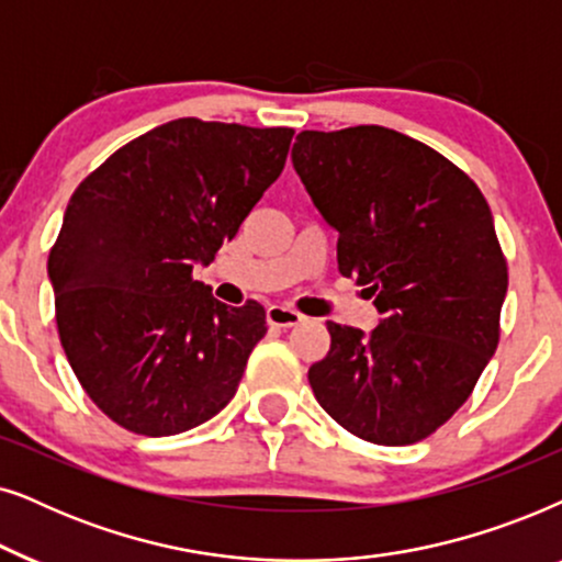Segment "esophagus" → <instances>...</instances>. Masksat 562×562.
Masks as SVG:
<instances>
[{
    "label": "esophagus",
    "instance_id": "esophagus-1",
    "mask_svg": "<svg viewBox=\"0 0 562 562\" xmlns=\"http://www.w3.org/2000/svg\"><path fill=\"white\" fill-rule=\"evenodd\" d=\"M303 321V316L293 308H285V305H269L267 308V324L277 326V328H290L297 326Z\"/></svg>",
    "mask_w": 562,
    "mask_h": 562
}]
</instances>
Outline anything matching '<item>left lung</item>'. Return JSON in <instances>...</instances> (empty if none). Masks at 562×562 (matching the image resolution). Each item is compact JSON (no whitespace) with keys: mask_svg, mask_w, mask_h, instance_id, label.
<instances>
[{"mask_svg":"<svg viewBox=\"0 0 562 562\" xmlns=\"http://www.w3.org/2000/svg\"><path fill=\"white\" fill-rule=\"evenodd\" d=\"M293 167L339 234V272L372 297V331L326 321L311 364L321 408L359 439L414 445L437 431L491 362L508 274L473 179L380 125L303 131Z\"/></svg>","mask_w":562,"mask_h":562,"instance_id":"8db88e82","label":"left lung"}]
</instances>
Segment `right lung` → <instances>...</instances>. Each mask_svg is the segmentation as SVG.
<instances>
[{
    "label": "right lung",
    "mask_w": 562,
    "mask_h": 562,
    "mask_svg": "<svg viewBox=\"0 0 562 562\" xmlns=\"http://www.w3.org/2000/svg\"><path fill=\"white\" fill-rule=\"evenodd\" d=\"M293 128L179 117L131 140L71 194L48 257L74 375L125 429L169 437L236 395L265 308L215 301L211 265L285 169Z\"/></svg>",
    "instance_id": "obj_1"
}]
</instances>
